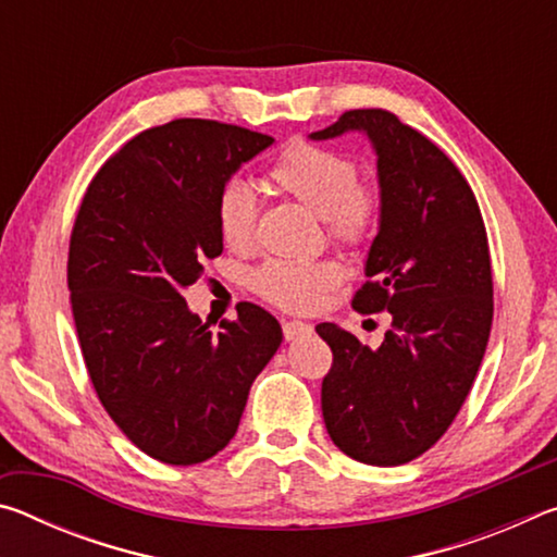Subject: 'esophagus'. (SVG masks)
Listing matches in <instances>:
<instances>
[{
    "mask_svg": "<svg viewBox=\"0 0 557 557\" xmlns=\"http://www.w3.org/2000/svg\"><path fill=\"white\" fill-rule=\"evenodd\" d=\"M282 334H285L287 342H297V338L312 336L314 329H312V324L299 322V319H295V322H285V324H282Z\"/></svg>",
    "mask_w": 557,
    "mask_h": 557,
    "instance_id": "esophagus-1",
    "label": "esophagus"
}]
</instances>
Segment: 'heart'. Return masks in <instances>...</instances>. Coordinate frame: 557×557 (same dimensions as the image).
<instances>
[{"label": "heart", "mask_w": 557, "mask_h": 557, "mask_svg": "<svg viewBox=\"0 0 557 557\" xmlns=\"http://www.w3.org/2000/svg\"><path fill=\"white\" fill-rule=\"evenodd\" d=\"M268 184L275 191L322 215L326 233L346 245L363 243L379 223L381 199L371 184L358 182L351 157L334 149L295 139L268 169ZM215 223L221 240L231 250H250L256 243L258 203L245 184L228 182L215 201ZM342 280L334 260H270L262 265L252 285L287 312H309Z\"/></svg>", "instance_id": "b5f03b06"}]
</instances>
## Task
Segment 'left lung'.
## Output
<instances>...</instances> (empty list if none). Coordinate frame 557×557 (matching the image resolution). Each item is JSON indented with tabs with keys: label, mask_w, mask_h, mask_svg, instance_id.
Returning <instances> with one entry per match:
<instances>
[{
	"label": "left lung",
	"mask_w": 557,
	"mask_h": 557,
	"mask_svg": "<svg viewBox=\"0 0 557 557\" xmlns=\"http://www.w3.org/2000/svg\"><path fill=\"white\" fill-rule=\"evenodd\" d=\"M363 132L379 166L381 219L354 309L391 312L379 348L336 324L317 334L334 363L322 383L329 437L356 461L398 467L445 435L467 400L494 317L492 258L467 178L388 110H348L312 139Z\"/></svg>",
	"instance_id": "8db88e82"
}]
</instances>
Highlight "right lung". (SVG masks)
Wrapping results in <instances>:
<instances>
[{
    "label": "right lung",
    "mask_w": 557,
    "mask_h": 557,
    "mask_svg": "<svg viewBox=\"0 0 557 557\" xmlns=\"http://www.w3.org/2000/svg\"><path fill=\"white\" fill-rule=\"evenodd\" d=\"M275 139L213 120L139 132L92 178L69 250L71 309L102 408L164 465L211 459L233 440L280 322L240 301L211 332L182 292L219 258L215 201Z\"/></svg>",
    "instance_id": "1"
}]
</instances>
